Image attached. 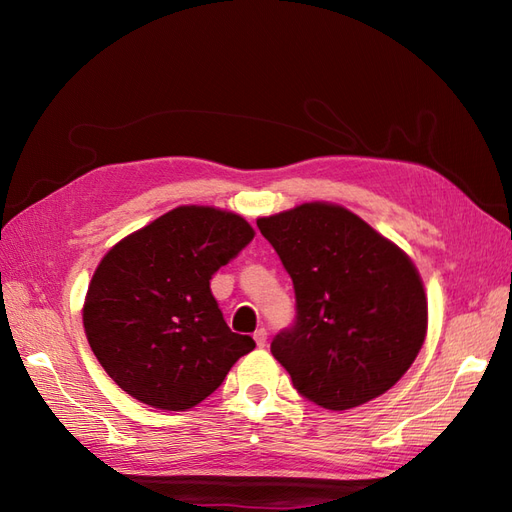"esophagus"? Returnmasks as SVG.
<instances>
[{"label": "esophagus", "instance_id": "1", "mask_svg": "<svg viewBox=\"0 0 512 512\" xmlns=\"http://www.w3.org/2000/svg\"><path fill=\"white\" fill-rule=\"evenodd\" d=\"M254 339H256V346L258 348H265V344H267V329H256L254 331Z\"/></svg>", "mask_w": 512, "mask_h": 512}]
</instances>
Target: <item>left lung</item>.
<instances>
[{
	"label": "left lung",
	"mask_w": 512,
	"mask_h": 512,
	"mask_svg": "<svg viewBox=\"0 0 512 512\" xmlns=\"http://www.w3.org/2000/svg\"><path fill=\"white\" fill-rule=\"evenodd\" d=\"M258 228L292 277L297 318L271 352L316 406L348 410L406 374L427 333V297L412 260L359 215L305 203Z\"/></svg>",
	"instance_id": "1"
}]
</instances>
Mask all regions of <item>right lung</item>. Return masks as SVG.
Masks as SVG:
<instances>
[{
  "instance_id": "obj_1",
  "label": "right lung",
  "mask_w": 512,
  "mask_h": 512,
  "mask_svg": "<svg viewBox=\"0 0 512 512\" xmlns=\"http://www.w3.org/2000/svg\"><path fill=\"white\" fill-rule=\"evenodd\" d=\"M254 239L241 215L177 207L121 239L91 277L87 342L119 389L160 410L207 399L256 348L232 333L211 277Z\"/></svg>"
}]
</instances>
